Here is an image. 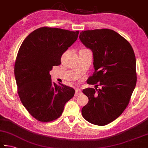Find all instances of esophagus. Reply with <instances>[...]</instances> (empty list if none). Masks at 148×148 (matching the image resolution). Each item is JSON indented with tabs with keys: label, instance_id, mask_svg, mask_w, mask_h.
<instances>
[{
	"label": "esophagus",
	"instance_id": "34e87169",
	"mask_svg": "<svg viewBox=\"0 0 148 148\" xmlns=\"http://www.w3.org/2000/svg\"><path fill=\"white\" fill-rule=\"evenodd\" d=\"M82 94V91H81V90L79 89V88H76V90H75V95H74V96H79V95H80Z\"/></svg>",
	"mask_w": 148,
	"mask_h": 148
}]
</instances>
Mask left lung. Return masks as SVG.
Segmentation results:
<instances>
[{
	"label": "left lung",
	"mask_w": 148,
	"mask_h": 148,
	"mask_svg": "<svg viewBox=\"0 0 148 148\" xmlns=\"http://www.w3.org/2000/svg\"><path fill=\"white\" fill-rule=\"evenodd\" d=\"M79 37L92 52L95 70L87 82L95 88L83 90L88 102L82 116L92 124L107 125L123 112L135 88V53L130 42L112 29L82 31Z\"/></svg>",
	"instance_id": "8db88e82"
}]
</instances>
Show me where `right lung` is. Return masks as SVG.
<instances>
[{"label": "right lung", "mask_w": 148, "mask_h": 148, "mask_svg": "<svg viewBox=\"0 0 148 148\" xmlns=\"http://www.w3.org/2000/svg\"><path fill=\"white\" fill-rule=\"evenodd\" d=\"M79 31L42 27L24 40L16 58L14 74L24 107L40 122L60 117L73 97V88L52 82L50 71L61 64L63 53L76 41Z\"/></svg>", "instance_id": "right-lung-1"}]
</instances>
